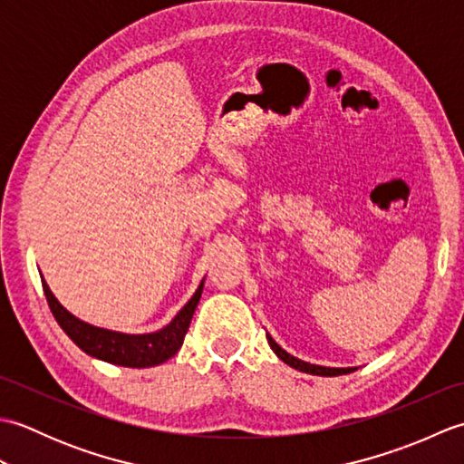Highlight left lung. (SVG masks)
<instances>
[{
    "label": "left lung",
    "mask_w": 464,
    "mask_h": 464,
    "mask_svg": "<svg viewBox=\"0 0 464 464\" xmlns=\"http://www.w3.org/2000/svg\"><path fill=\"white\" fill-rule=\"evenodd\" d=\"M267 341H269V347L273 349V353L277 354V357L285 362L289 364V367L297 369L301 372H309V374H319V377H337V374H347V372H353L357 371V367H323V364H313V362H307V361H301L297 357H293L291 353L285 351L281 344L275 343V339L271 337V334L267 333Z\"/></svg>",
    "instance_id": "left-lung-1"
}]
</instances>
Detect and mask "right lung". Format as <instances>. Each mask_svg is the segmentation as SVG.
Segmentation results:
<instances>
[{"instance_id": "right-lung-1", "label": "right lung", "mask_w": 464, "mask_h": 464, "mask_svg": "<svg viewBox=\"0 0 464 464\" xmlns=\"http://www.w3.org/2000/svg\"><path fill=\"white\" fill-rule=\"evenodd\" d=\"M203 283L205 279L199 283V287L193 293V297L183 304V309L177 313L163 329L153 333L131 334L95 327L92 323L77 319L73 313H69L63 304L55 299V295L42 277L49 309H52L57 324L65 331L67 337L83 353L90 354V357L133 369L155 367V364L169 361L173 354L181 349L187 329H189V323L193 319V313L201 299Z\"/></svg>"}]
</instances>
